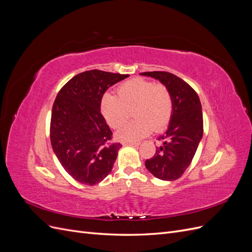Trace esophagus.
Listing matches in <instances>:
<instances>
[{"label":"esophagus","mask_w":252,"mask_h":252,"mask_svg":"<svg viewBox=\"0 0 252 252\" xmlns=\"http://www.w3.org/2000/svg\"><path fill=\"white\" fill-rule=\"evenodd\" d=\"M124 146H139L140 142H124Z\"/></svg>","instance_id":"obj_1"}]
</instances>
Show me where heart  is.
<instances>
[{
  "instance_id": "1",
  "label": "heart",
  "mask_w": 252,
  "mask_h": 252,
  "mask_svg": "<svg viewBox=\"0 0 252 252\" xmlns=\"http://www.w3.org/2000/svg\"><path fill=\"white\" fill-rule=\"evenodd\" d=\"M100 107L103 117L112 128L123 125L131 117L132 111L135 119L122 127L118 135L123 141H133L151 130H162L168 125L173 100L170 89L165 84L136 78L121 84L117 95L104 94Z\"/></svg>"
}]
</instances>
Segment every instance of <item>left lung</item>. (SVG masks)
Segmentation results:
<instances>
[{"label": "left lung", "instance_id": "obj_1", "mask_svg": "<svg viewBox=\"0 0 252 252\" xmlns=\"http://www.w3.org/2000/svg\"><path fill=\"white\" fill-rule=\"evenodd\" d=\"M142 75L155 78L168 86L173 100L169 127L158 139L161 146L145 166L156 178L178 180L188 168L203 136V112L200 97L184 80L167 71H147Z\"/></svg>", "mask_w": 252, "mask_h": 252}]
</instances>
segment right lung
Instances as JSON below:
<instances>
[{"instance_id":"obj_1","label":"right lung","mask_w":252,"mask_h":252,"mask_svg":"<svg viewBox=\"0 0 252 252\" xmlns=\"http://www.w3.org/2000/svg\"><path fill=\"white\" fill-rule=\"evenodd\" d=\"M129 77L98 69L81 72L61 88L52 106L50 142L67 173L93 186L110 173L122 144L101 113V98L114 84Z\"/></svg>"}]
</instances>
